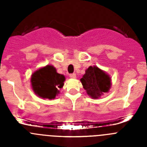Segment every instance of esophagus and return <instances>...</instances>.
<instances>
[{"mask_svg": "<svg viewBox=\"0 0 147 147\" xmlns=\"http://www.w3.org/2000/svg\"><path fill=\"white\" fill-rule=\"evenodd\" d=\"M70 77H71V79H76V75L75 74H70Z\"/></svg>", "mask_w": 147, "mask_h": 147, "instance_id": "34e87169", "label": "esophagus"}]
</instances>
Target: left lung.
Here are the masks:
<instances>
[{"label": "left lung", "mask_w": 147, "mask_h": 147, "mask_svg": "<svg viewBox=\"0 0 147 147\" xmlns=\"http://www.w3.org/2000/svg\"><path fill=\"white\" fill-rule=\"evenodd\" d=\"M80 81L87 94L93 99L108 93L112 85L110 75L96 65L90 66L86 69Z\"/></svg>", "instance_id": "8db88e82"}]
</instances>
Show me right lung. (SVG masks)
Returning <instances> with one entry per match:
<instances>
[{
    "mask_svg": "<svg viewBox=\"0 0 147 147\" xmlns=\"http://www.w3.org/2000/svg\"><path fill=\"white\" fill-rule=\"evenodd\" d=\"M65 77L57 72L51 65L40 67L32 74L31 85L33 91L42 98L54 99L59 94V89L64 85Z\"/></svg>",
    "mask_w": 147,
    "mask_h": 147,
    "instance_id": "obj_1",
    "label": "right lung"
}]
</instances>
